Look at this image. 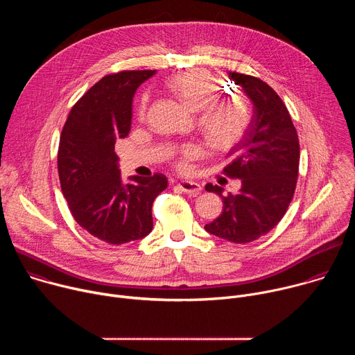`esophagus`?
<instances>
[{
  "label": "esophagus",
  "instance_id": "esophagus-1",
  "mask_svg": "<svg viewBox=\"0 0 355 355\" xmlns=\"http://www.w3.org/2000/svg\"><path fill=\"white\" fill-rule=\"evenodd\" d=\"M178 188L185 192V193H189V195H198L200 192V185L198 182H193V181H181L178 182Z\"/></svg>",
  "mask_w": 355,
  "mask_h": 355
}]
</instances>
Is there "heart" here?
<instances>
[{
    "label": "heart",
    "mask_w": 355,
    "mask_h": 355,
    "mask_svg": "<svg viewBox=\"0 0 355 355\" xmlns=\"http://www.w3.org/2000/svg\"><path fill=\"white\" fill-rule=\"evenodd\" d=\"M173 94L193 112L199 114V126L207 139L216 147L225 148L234 144L245 132L248 110L239 96H220L219 83L205 70H189L173 77L168 83ZM147 110V96L140 99L139 116L143 118ZM199 148L188 144L182 150L184 159H193Z\"/></svg>",
    "instance_id": "obj_1"
}]
</instances>
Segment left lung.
Wrapping results in <instances>:
<instances>
[{
	"label": "left lung",
	"instance_id": "1",
	"mask_svg": "<svg viewBox=\"0 0 355 355\" xmlns=\"http://www.w3.org/2000/svg\"><path fill=\"white\" fill-rule=\"evenodd\" d=\"M247 95L252 115L243 139L229 151L232 163L223 171L239 178L237 193L223 196V188L205 189L222 196V214L205 230L232 243H248L267 234L291 204L299 170V140L291 115L279 95L263 80L229 73Z\"/></svg>",
	"mask_w": 355,
	"mask_h": 355
}]
</instances>
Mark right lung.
<instances>
[{"instance_id":"1","label":"right lung","mask_w":355,"mask_h":355,"mask_svg":"<svg viewBox=\"0 0 355 355\" xmlns=\"http://www.w3.org/2000/svg\"><path fill=\"white\" fill-rule=\"evenodd\" d=\"M156 70L121 71L94 84L71 108L60 136L58 168L76 222L94 237L123 244L153 229L151 205L167 188L163 174L123 182L116 139L130 132L136 89Z\"/></svg>"}]
</instances>
